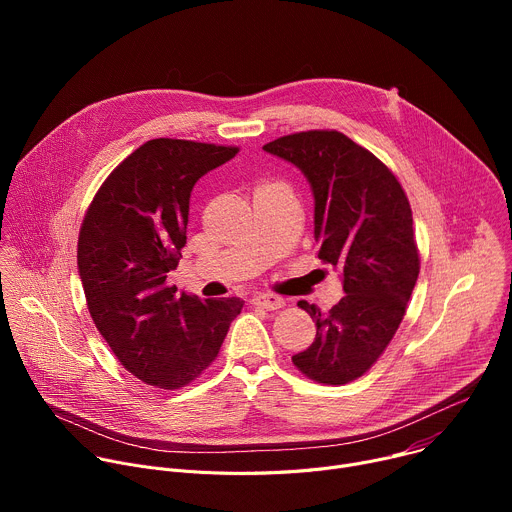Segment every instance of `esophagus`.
<instances>
[{
    "mask_svg": "<svg viewBox=\"0 0 512 512\" xmlns=\"http://www.w3.org/2000/svg\"><path fill=\"white\" fill-rule=\"evenodd\" d=\"M253 304L263 310H279L285 304V300L275 294H257L253 296Z\"/></svg>",
    "mask_w": 512,
    "mask_h": 512,
    "instance_id": "34e87169",
    "label": "esophagus"
}]
</instances>
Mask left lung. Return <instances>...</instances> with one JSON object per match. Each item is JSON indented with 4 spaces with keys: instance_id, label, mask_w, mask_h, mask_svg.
<instances>
[{
    "instance_id": "8db88e82",
    "label": "left lung",
    "mask_w": 512,
    "mask_h": 512,
    "mask_svg": "<svg viewBox=\"0 0 512 512\" xmlns=\"http://www.w3.org/2000/svg\"><path fill=\"white\" fill-rule=\"evenodd\" d=\"M263 150L308 178L318 259L342 271L344 298L332 310L298 302L316 322V340L291 362L316 383L346 385L385 352L415 287L419 251L409 200L375 154L336 129L283 135Z\"/></svg>"
}]
</instances>
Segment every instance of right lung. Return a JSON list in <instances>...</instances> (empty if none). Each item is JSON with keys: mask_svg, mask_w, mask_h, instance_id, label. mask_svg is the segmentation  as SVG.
Instances as JSON below:
<instances>
[{"mask_svg": "<svg viewBox=\"0 0 512 512\" xmlns=\"http://www.w3.org/2000/svg\"><path fill=\"white\" fill-rule=\"evenodd\" d=\"M239 148L188 139H150L97 190L79 233L87 308L123 367L158 389H180L218 356L239 298L176 294L168 273L186 245L194 184Z\"/></svg>", "mask_w": 512, "mask_h": 512, "instance_id": "add662e5", "label": "right lung"}]
</instances>
